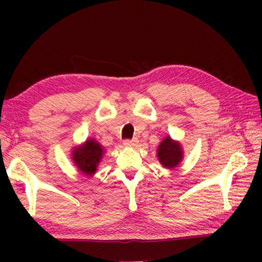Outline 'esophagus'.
<instances>
[{"label": "esophagus", "mask_w": 262, "mask_h": 262, "mask_svg": "<svg viewBox=\"0 0 262 262\" xmlns=\"http://www.w3.org/2000/svg\"><path fill=\"white\" fill-rule=\"evenodd\" d=\"M123 144H125V147L133 148V147H135V145L137 144V141L136 140H126L125 142H123Z\"/></svg>", "instance_id": "1"}]
</instances>
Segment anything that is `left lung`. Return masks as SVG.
<instances>
[{"label":"left lung","instance_id":"8db88e82","mask_svg":"<svg viewBox=\"0 0 262 262\" xmlns=\"http://www.w3.org/2000/svg\"><path fill=\"white\" fill-rule=\"evenodd\" d=\"M157 158L164 167L173 170L184 159L183 145L171 136L164 137L157 148Z\"/></svg>","mask_w":262,"mask_h":262}]
</instances>
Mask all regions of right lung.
I'll return each mask as SVG.
<instances>
[{
    "label": "right lung",
    "instance_id": "1",
    "mask_svg": "<svg viewBox=\"0 0 262 262\" xmlns=\"http://www.w3.org/2000/svg\"><path fill=\"white\" fill-rule=\"evenodd\" d=\"M105 155L104 147L96 139L89 137L85 142L75 145L72 151V161L79 173L92 177L98 170V166Z\"/></svg>",
    "mask_w": 262,
    "mask_h": 262
}]
</instances>
